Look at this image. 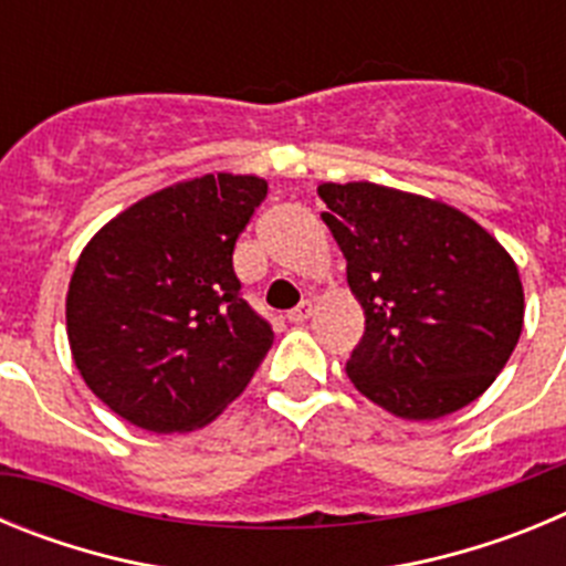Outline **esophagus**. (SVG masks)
Returning <instances> with one entry per match:
<instances>
[{"instance_id":"obj_1","label":"esophagus","mask_w":566,"mask_h":566,"mask_svg":"<svg viewBox=\"0 0 566 566\" xmlns=\"http://www.w3.org/2000/svg\"><path fill=\"white\" fill-rule=\"evenodd\" d=\"M312 312H314L312 303H308V300H303L297 308H292V312H289V323H306V319L312 317Z\"/></svg>"}]
</instances>
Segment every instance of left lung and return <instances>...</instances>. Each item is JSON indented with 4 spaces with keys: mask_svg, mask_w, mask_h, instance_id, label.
Masks as SVG:
<instances>
[{
    "mask_svg": "<svg viewBox=\"0 0 566 566\" xmlns=\"http://www.w3.org/2000/svg\"><path fill=\"white\" fill-rule=\"evenodd\" d=\"M365 334L345 363L363 397L411 422L488 391L516 348V260L457 207L371 181L319 184Z\"/></svg>",
    "mask_w": 566,
    "mask_h": 566,
    "instance_id": "8db88e82",
    "label": "left lung"
}]
</instances>
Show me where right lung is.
Masks as SVG:
<instances>
[{
	"label": "right lung",
	"instance_id": "right-lung-1",
	"mask_svg": "<svg viewBox=\"0 0 566 566\" xmlns=\"http://www.w3.org/2000/svg\"><path fill=\"white\" fill-rule=\"evenodd\" d=\"M266 192L258 175H195L115 214L78 254L64 303L70 354L90 391L135 428L198 431L272 348L232 269Z\"/></svg>",
	"mask_w": 566,
	"mask_h": 566
}]
</instances>
